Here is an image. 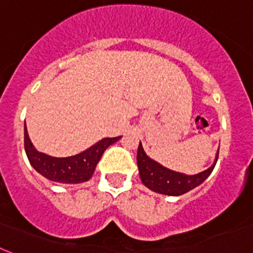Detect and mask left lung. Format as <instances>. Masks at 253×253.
I'll use <instances>...</instances> for the list:
<instances>
[{
  "mask_svg": "<svg viewBox=\"0 0 253 253\" xmlns=\"http://www.w3.org/2000/svg\"><path fill=\"white\" fill-rule=\"evenodd\" d=\"M137 168L140 179L145 187L153 192L162 195H169V196H179L188 191L194 190L204 182L215 166V162L218 160V151L215 155L214 162L209 166L208 169L201 171V173L194 174V175H187V174L174 171L162 166L155 160H152L143 149L141 143L137 147Z\"/></svg>",
  "mask_w": 253,
  "mask_h": 253,
  "instance_id": "1",
  "label": "left lung"
}]
</instances>
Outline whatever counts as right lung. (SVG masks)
<instances>
[{
    "instance_id": "obj_1",
    "label": "right lung",
    "mask_w": 253,
    "mask_h": 253,
    "mask_svg": "<svg viewBox=\"0 0 253 253\" xmlns=\"http://www.w3.org/2000/svg\"><path fill=\"white\" fill-rule=\"evenodd\" d=\"M122 136L104 137L85 151L70 157H53L39 152L34 147L24 123V149L28 161L39 174L46 179L61 184L84 183L92 178L96 165L109 145L114 144Z\"/></svg>"
}]
</instances>
